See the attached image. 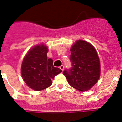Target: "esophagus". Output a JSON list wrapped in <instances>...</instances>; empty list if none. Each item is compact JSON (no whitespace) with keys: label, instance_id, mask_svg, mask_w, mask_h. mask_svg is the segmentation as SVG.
<instances>
[{"label":"esophagus","instance_id":"obj_1","mask_svg":"<svg viewBox=\"0 0 122 122\" xmlns=\"http://www.w3.org/2000/svg\"><path fill=\"white\" fill-rule=\"evenodd\" d=\"M59 68H60V69H61V70L63 71V70H64V66H63V65H61V66L59 67Z\"/></svg>","mask_w":122,"mask_h":122}]
</instances>
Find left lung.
Masks as SVG:
<instances>
[{
    "instance_id": "obj_1",
    "label": "left lung",
    "mask_w": 122,
    "mask_h": 122,
    "mask_svg": "<svg viewBox=\"0 0 122 122\" xmlns=\"http://www.w3.org/2000/svg\"><path fill=\"white\" fill-rule=\"evenodd\" d=\"M71 67L63 71L71 86L85 92L92 88L100 75V60L95 47L89 42L78 40L71 49Z\"/></svg>"
}]
</instances>
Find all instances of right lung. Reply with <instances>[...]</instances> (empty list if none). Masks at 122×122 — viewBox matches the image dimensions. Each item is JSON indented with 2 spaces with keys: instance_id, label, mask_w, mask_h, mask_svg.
<instances>
[{
  "instance_id": "obj_1",
  "label": "right lung",
  "mask_w": 122,
  "mask_h": 122,
  "mask_svg": "<svg viewBox=\"0 0 122 122\" xmlns=\"http://www.w3.org/2000/svg\"><path fill=\"white\" fill-rule=\"evenodd\" d=\"M47 47L37 45L29 50L22 61V76L29 87L35 91L47 88L52 85V79L62 72L54 67L53 61L47 59Z\"/></svg>"
}]
</instances>
